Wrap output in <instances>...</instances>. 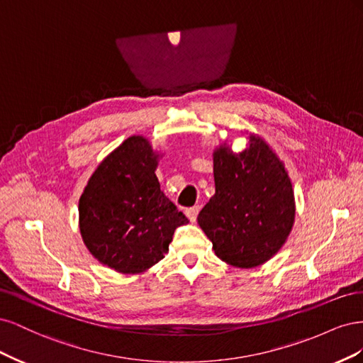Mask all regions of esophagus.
<instances>
[{"label": "esophagus", "instance_id": "obj_1", "mask_svg": "<svg viewBox=\"0 0 363 363\" xmlns=\"http://www.w3.org/2000/svg\"><path fill=\"white\" fill-rule=\"evenodd\" d=\"M199 212H200V206H194V207H189L186 208V216L189 218L191 223H195L196 221V216H199Z\"/></svg>", "mask_w": 363, "mask_h": 363}]
</instances>
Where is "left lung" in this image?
Masks as SVG:
<instances>
[{"label": "left lung", "mask_w": 363, "mask_h": 363, "mask_svg": "<svg viewBox=\"0 0 363 363\" xmlns=\"http://www.w3.org/2000/svg\"><path fill=\"white\" fill-rule=\"evenodd\" d=\"M245 150L227 140L213 150L215 195L196 218L215 255L236 268H256L286 242L295 196L284 163L259 135Z\"/></svg>", "instance_id": "obj_1"}]
</instances>
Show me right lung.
<instances>
[{"instance_id": "add662e5", "label": "right lung", "mask_w": 363, "mask_h": 363, "mask_svg": "<svg viewBox=\"0 0 363 363\" xmlns=\"http://www.w3.org/2000/svg\"><path fill=\"white\" fill-rule=\"evenodd\" d=\"M162 156L147 138L130 136L100 162L80 196L83 242L116 272L142 274L156 265L175 228L189 223L160 191Z\"/></svg>"}]
</instances>
